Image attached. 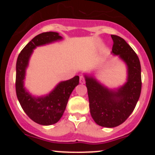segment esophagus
Returning <instances> with one entry per match:
<instances>
[{"instance_id":"obj_1","label":"esophagus","mask_w":155,"mask_h":155,"mask_svg":"<svg viewBox=\"0 0 155 155\" xmlns=\"http://www.w3.org/2000/svg\"><path fill=\"white\" fill-rule=\"evenodd\" d=\"M80 83L81 84H84L85 83V79L83 76H80Z\"/></svg>"}]
</instances>
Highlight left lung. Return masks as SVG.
I'll use <instances>...</instances> for the list:
<instances>
[{
    "instance_id": "left-lung-1",
    "label": "left lung",
    "mask_w": 155,
    "mask_h": 155,
    "mask_svg": "<svg viewBox=\"0 0 155 155\" xmlns=\"http://www.w3.org/2000/svg\"><path fill=\"white\" fill-rule=\"evenodd\" d=\"M112 53L127 66V81L116 90L109 89L92 77L86 76L90 113L94 121L104 127H117L133 113L141 91V68L137 53L123 38L111 35Z\"/></svg>"
}]
</instances>
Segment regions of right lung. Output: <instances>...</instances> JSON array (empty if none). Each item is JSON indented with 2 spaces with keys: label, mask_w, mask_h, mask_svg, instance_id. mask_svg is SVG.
<instances>
[{
  "label": "right lung",
  "mask_w": 155,
  "mask_h": 155,
  "mask_svg": "<svg viewBox=\"0 0 155 155\" xmlns=\"http://www.w3.org/2000/svg\"><path fill=\"white\" fill-rule=\"evenodd\" d=\"M61 39L62 37L54 31H47L36 35L23 48L16 63L15 89L17 98L27 116L40 125H52L61 120L71 92L79 84V77L75 76L70 80L60 82L46 96L37 98L31 96L25 89V70L34 49L36 46Z\"/></svg>",
  "instance_id": "1"
}]
</instances>
